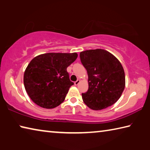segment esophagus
I'll use <instances>...</instances> for the list:
<instances>
[{"mask_svg":"<svg viewBox=\"0 0 150 150\" xmlns=\"http://www.w3.org/2000/svg\"><path fill=\"white\" fill-rule=\"evenodd\" d=\"M80 80L79 79H77V81H75V82L74 83V84H75V85H78L79 84V83H80Z\"/></svg>","mask_w":150,"mask_h":150,"instance_id":"obj_1","label":"esophagus"}]
</instances>
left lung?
I'll list each match as a JSON object with an SVG mask.
<instances>
[{
  "mask_svg": "<svg viewBox=\"0 0 150 150\" xmlns=\"http://www.w3.org/2000/svg\"><path fill=\"white\" fill-rule=\"evenodd\" d=\"M80 59L88 74V89L82 93L83 102L95 110L114 105L125 87V73L120 62L103 49L81 52Z\"/></svg>",
  "mask_w": 150,
  "mask_h": 150,
  "instance_id": "1",
  "label": "left lung"
}]
</instances>
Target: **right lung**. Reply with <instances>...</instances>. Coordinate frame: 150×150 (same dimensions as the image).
<instances>
[{"instance_id": "1", "label": "right lung", "mask_w": 150, "mask_h": 150, "mask_svg": "<svg viewBox=\"0 0 150 150\" xmlns=\"http://www.w3.org/2000/svg\"><path fill=\"white\" fill-rule=\"evenodd\" d=\"M77 56V53H47L31 60L24 71V84L33 102L50 109L64 101L73 85L67 68Z\"/></svg>"}]
</instances>
